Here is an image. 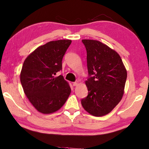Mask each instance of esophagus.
Wrapping results in <instances>:
<instances>
[{
  "label": "esophagus",
  "instance_id": "1",
  "mask_svg": "<svg viewBox=\"0 0 149 149\" xmlns=\"http://www.w3.org/2000/svg\"><path fill=\"white\" fill-rule=\"evenodd\" d=\"M78 81L72 83V85H73V86H77V85H78Z\"/></svg>",
  "mask_w": 149,
  "mask_h": 149
}]
</instances>
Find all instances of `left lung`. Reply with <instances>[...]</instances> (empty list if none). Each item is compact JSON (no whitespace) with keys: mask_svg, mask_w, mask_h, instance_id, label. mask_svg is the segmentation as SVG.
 Segmentation results:
<instances>
[{"mask_svg":"<svg viewBox=\"0 0 149 149\" xmlns=\"http://www.w3.org/2000/svg\"><path fill=\"white\" fill-rule=\"evenodd\" d=\"M86 50L88 77L85 81L88 95L81 99L85 110L102 116L113 109L124 93L126 70L121 57L102 42L82 40Z\"/></svg>","mask_w":149,"mask_h":149,"instance_id":"left-lung-1","label":"left lung"}]
</instances>
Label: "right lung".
I'll list each match as a JSON object with an SVG mask.
<instances>
[{"instance_id":"obj_1","label":"right lung","mask_w":149,"mask_h":149,"mask_svg":"<svg viewBox=\"0 0 149 149\" xmlns=\"http://www.w3.org/2000/svg\"><path fill=\"white\" fill-rule=\"evenodd\" d=\"M71 40L51 41L38 47L24 61L20 80L24 93L35 108L43 114L59 109L71 93V88L62 75L63 58Z\"/></svg>"}]
</instances>
